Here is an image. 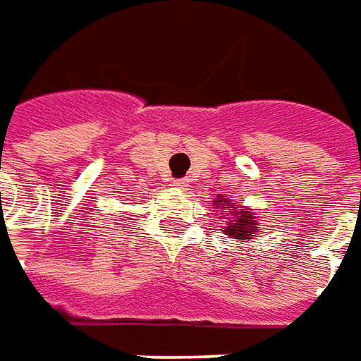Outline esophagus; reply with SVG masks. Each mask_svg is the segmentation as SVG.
Instances as JSON below:
<instances>
[{"mask_svg":"<svg viewBox=\"0 0 361 361\" xmlns=\"http://www.w3.org/2000/svg\"><path fill=\"white\" fill-rule=\"evenodd\" d=\"M173 185H176L178 190H188V180H183V178H176V180H173Z\"/></svg>","mask_w":361,"mask_h":361,"instance_id":"esophagus-1","label":"esophagus"}]
</instances>
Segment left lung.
<instances>
[{
  "label": "left lung",
  "mask_w": 361,
  "mask_h": 361,
  "mask_svg": "<svg viewBox=\"0 0 361 361\" xmlns=\"http://www.w3.org/2000/svg\"><path fill=\"white\" fill-rule=\"evenodd\" d=\"M218 202H226L224 195H218ZM228 228H226V233L231 235L233 240H250L252 235V230H254L255 221H254V212H240L238 219H230L226 221Z\"/></svg>",
  "instance_id": "8db88e82"
}]
</instances>
